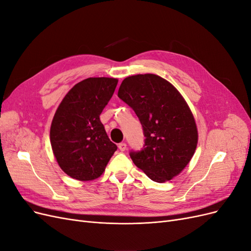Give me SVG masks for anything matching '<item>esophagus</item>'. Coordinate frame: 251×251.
Instances as JSON below:
<instances>
[{"instance_id":"obj_1","label":"esophagus","mask_w":251,"mask_h":251,"mask_svg":"<svg viewBox=\"0 0 251 251\" xmlns=\"http://www.w3.org/2000/svg\"><path fill=\"white\" fill-rule=\"evenodd\" d=\"M118 149H119L121 151H126V144L125 142H121V143H119V144H118Z\"/></svg>"}]
</instances>
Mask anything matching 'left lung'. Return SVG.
Returning a JSON list of instances; mask_svg holds the SVG:
<instances>
[{
    "label": "left lung",
    "instance_id": "obj_1",
    "mask_svg": "<svg viewBox=\"0 0 251 251\" xmlns=\"http://www.w3.org/2000/svg\"><path fill=\"white\" fill-rule=\"evenodd\" d=\"M118 97L137 115L146 137L140 151H130L135 165L159 183L177 176L191 161L198 142L195 119L184 98L155 74L125 78Z\"/></svg>",
    "mask_w": 251,
    "mask_h": 251
}]
</instances>
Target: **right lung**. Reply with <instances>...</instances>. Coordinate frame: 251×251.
I'll return each instance as SVG.
<instances>
[{"mask_svg":"<svg viewBox=\"0 0 251 251\" xmlns=\"http://www.w3.org/2000/svg\"><path fill=\"white\" fill-rule=\"evenodd\" d=\"M117 82L109 77L83 79L58 105L50 141L58 165L68 176L80 181L98 178L117 150L100 119Z\"/></svg>","mask_w":251,"mask_h":251,"instance_id":"obj_1","label":"right lung"}]
</instances>
